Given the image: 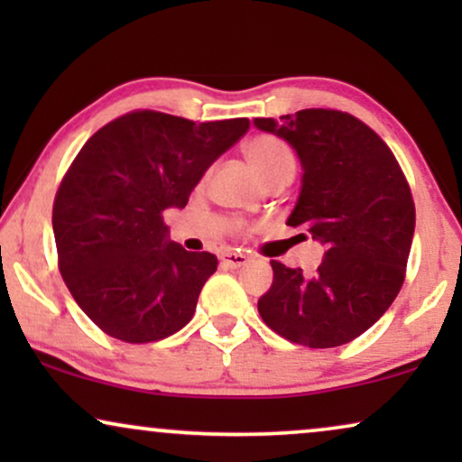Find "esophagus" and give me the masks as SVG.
<instances>
[{
	"mask_svg": "<svg viewBox=\"0 0 462 462\" xmlns=\"http://www.w3.org/2000/svg\"><path fill=\"white\" fill-rule=\"evenodd\" d=\"M220 261H223L225 267L237 269V267H244V264L248 263V256L242 254V252H226V254H223Z\"/></svg>",
	"mask_w": 462,
	"mask_h": 462,
	"instance_id": "obj_1",
	"label": "esophagus"
}]
</instances>
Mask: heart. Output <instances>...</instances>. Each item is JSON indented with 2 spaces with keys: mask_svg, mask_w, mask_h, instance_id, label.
I'll list each match as a JSON object with an SVG mask.
<instances>
[{
  "mask_svg": "<svg viewBox=\"0 0 462 462\" xmlns=\"http://www.w3.org/2000/svg\"><path fill=\"white\" fill-rule=\"evenodd\" d=\"M245 160L254 168V172L261 176L264 185L277 176L294 172V155L288 149V144L280 136L273 134H258L252 136L244 147ZM233 229L244 231V223H233Z\"/></svg>",
  "mask_w": 462,
  "mask_h": 462,
  "instance_id": "heart-1",
  "label": "heart"
}]
</instances>
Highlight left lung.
<instances>
[{"label":"left lung","instance_id":"8db88e82","mask_svg":"<svg viewBox=\"0 0 462 462\" xmlns=\"http://www.w3.org/2000/svg\"><path fill=\"white\" fill-rule=\"evenodd\" d=\"M302 163V187L288 225L324 244L318 273L271 261L273 283L258 300L271 330L290 343L330 349L383 318L406 280L414 199L393 151L362 119L337 109L256 117Z\"/></svg>","mask_w":462,"mask_h":462}]
</instances>
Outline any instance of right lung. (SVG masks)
I'll return each mask as SVG.
<instances>
[{
    "mask_svg": "<svg viewBox=\"0 0 462 462\" xmlns=\"http://www.w3.org/2000/svg\"><path fill=\"white\" fill-rule=\"evenodd\" d=\"M248 128V117L195 124L138 109L81 147L56 191L52 226L62 280L105 334L144 345L191 321L218 261L170 242L163 210L185 208Z\"/></svg>",
    "mask_w": 462,
    "mask_h": 462,
    "instance_id": "add662e5",
    "label": "right lung"
}]
</instances>
